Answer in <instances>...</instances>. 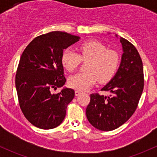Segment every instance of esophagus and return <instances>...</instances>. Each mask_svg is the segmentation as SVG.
<instances>
[{
    "label": "esophagus",
    "mask_w": 157,
    "mask_h": 157,
    "mask_svg": "<svg viewBox=\"0 0 157 157\" xmlns=\"http://www.w3.org/2000/svg\"><path fill=\"white\" fill-rule=\"evenodd\" d=\"M81 93H82V92L79 91V90H76V91H75V96H80V95L81 94Z\"/></svg>",
    "instance_id": "obj_1"
}]
</instances>
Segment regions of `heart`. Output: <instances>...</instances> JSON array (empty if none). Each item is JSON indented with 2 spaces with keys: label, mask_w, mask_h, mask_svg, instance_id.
<instances>
[{
  "label": "heart",
  "mask_w": 157,
  "mask_h": 157,
  "mask_svg": "<svg viewBox=\"0 0 157 157\" xmlns=\"http://www.w3.org/2000/svg\"><path fill=\"white\" fill-rule=\"evenodd\" d=\"M77 48L79 55L67 48L61 55V63L69 72L78 67L81 59L88 60L86 71L74 74L69 78L71 87L83 91L91 87L97 80L104 83L113 78L121 63V56L118 52L108 50L105 45L96 40L86 41L80 44Z\"/></svg>",
  "instance_id": "b5f03b06"
}]
</instances>
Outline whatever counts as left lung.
Returning <instances> with one entry per match:
<instances>
[{
    "label": "left lung",
    "instance_id": "8db88e82",
    "mask_svg": "<svg viewBox=\"0 0 157 157\" xmlns=\"http://www.w3.org/2000/svg\"><path fill=\"white\" fill-rule=\"evenodd\" d=\"M120 42L123 54L119 68L101 90L109 94H91L86 109L89 122L100 131H112L125 123L135 112L144 90L143 63L140 55L127 39L120 37Z\"/></svg>",
    "mask_w": 157,
    "mask_h": 157
}]
</instances>
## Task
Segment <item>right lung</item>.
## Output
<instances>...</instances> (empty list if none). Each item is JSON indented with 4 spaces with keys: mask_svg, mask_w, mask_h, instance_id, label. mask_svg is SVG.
<instances>
[{
    "mask_svg": "<svg viewBox=\"0 0 157 157\" xmlns=\"http://www.w3.org/2000/svg\"><path fill=\"white\" fill-rule=\"evenodd\" d=\"M80 37L55 31L35 38L23 51L17 74L16 89L19 104L26 119L41 129H52L64 121L74 90L63 88L53 94L52 90L66 82L61 55Z\"/></svg>",
    "mask_w": 157,
    "mask_h": 157,
    "instance_id": "obj_1",
    "label": "right lung"
}]
</instances>
